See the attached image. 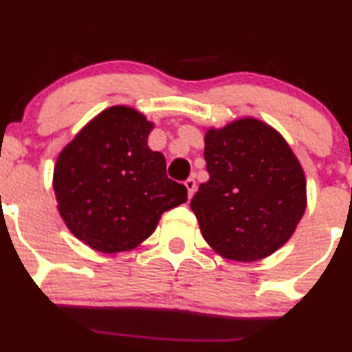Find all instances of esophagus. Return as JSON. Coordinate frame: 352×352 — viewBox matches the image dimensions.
<instances>
[{
	"label": "esophagus",
	"mask_w": 352,
	"mask_h": 352,
	"mask_svg": "<svg viewBox=\"0 0 352 352\" xmlns=\"http://www.w3.org/2000/svg\"><path fill=\"white\" fill-rule=\"evenodd\" d=\"M185 187H187V190H188V197L192 198L195 190H197V182H195L193 177H190V179L185 180Z\"/></svg>",
	"instance_id": "1"
}]
</instances>
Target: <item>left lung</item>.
Listing matches in <instances>:
<instances>
[{"label":"left lung","instance_id":"1","mask_svg":"<svg viewBox=\"0 0 352 352\" xmlns=\"http://www.w3.org/2000/svg\"><path fill=\"white\" fill-rule=\"evenodd\" d=\"M205 160L210 180L190 208L206 243L239 262L282 248L307 208L303 168L282 135L259 120H238L206 133Z\"/></svg>","mask_w":352,"mask_h":352}]
</instances>
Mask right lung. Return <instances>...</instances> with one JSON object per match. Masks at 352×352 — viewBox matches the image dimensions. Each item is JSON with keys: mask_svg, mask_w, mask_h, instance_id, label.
Returning a JSON list of instances; mask_svg holds the SVG:
<instances>
[{"mask_svg": "<svg viewBox=\"0 0 352 352\" xmlns=\"http://www.w3.org/2000/svg\"><path fill=\"white\" fill-rule=\"evenodd\" d=\"M152 128L133 108H108L58 155V213L95 251H129L154 232L164 211L187 201L185 185L168 179L165 157L147 146Z\"/></svg>", "mask_w": 352, "mask_h": 352, "instance_id": "add662e5", "label": "right lung"}]
</instances>
